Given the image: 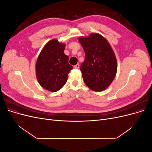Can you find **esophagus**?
<instances>
[{"label":"esophagus","mask_w":152,"mask_h":152,"mask_svg":"<svg viewBox=\"0 0 152 152\" xmlns=\"http://www.w3.org/2000/svg\"><path fill=\"white\" fill-rule=\"evenodd\" d=\"M73 68H75V69H78L79 68V64H77L75 66H73Z\"/></svg>","instance_id":"obj_1"}]
</instances>
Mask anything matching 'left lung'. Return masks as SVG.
<instances>
[{
  "mask_svg": "<svg viewBox=\"0 0 152 152\" xmlns=\"http://www.w3.org/2000/svg\"><path fill=\"white\" fill-rule=\"evenodd\" d=\"M85 52V60L80 71L84 82L89 89L99 92L105 90L115 77L117 62L110 44L99 34H91L79 39Z\"/></svg>",
  "mask_w": 152,
  "mask_h": 152,
  "instance_id": "8db88e82",
  "label": "left lung"
}]
</instances>
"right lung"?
<instances>
[{"instance_id": "obj_1", "label": "right lung", "mask_w": 152, "mask_h": 152, "mask_svg": "<svg viewBox=\"0 0 152 152\" xmlns=\"http://www.w3.org/2000/svg\"><path fill=\"white\" fill-rule=\"evenodd\" d=\"M65 44L53 39L44 45L36 62V75L39 84L49 91L56 92L66 84L73 66L64 53Z\"/></svg>"}]
</instances>
